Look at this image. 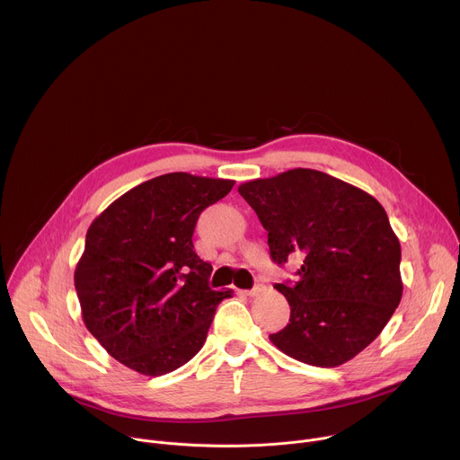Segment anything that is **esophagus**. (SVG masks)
<instances>
[{
  "instance_id": "1",
  "label": "esophagus",
  "mask_w": 460,
  "mask_h": 460,
  "mask_svg": "<svg viewBox=\"0 0 460 460\" xmlns=\"http://www.w3.org/2000/svg\"><path fill=\"white\" fill-rule=\"evenodd\" d=\"M264 289H266V288H264V284H256L252 289H247V291H245V295H247V296H258V295H260L261 291H264Z\"/></svg>"
}]
</instances>
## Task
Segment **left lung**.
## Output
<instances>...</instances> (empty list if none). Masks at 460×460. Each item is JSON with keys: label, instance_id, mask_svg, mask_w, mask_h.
<instances>
[{"label": "left lung", "instance_id": "8db88e82", "mask_svg": "<svg viewBox=\"0 0 460 460\" xmlns=\"http://www.w3.org/2000/svg\"><path fill=\"white\" fill-rule=\"evenodd\" d=\"M268 231L273 261L298 256L296 282L277 284L291 307L271 342L309 366L335 367L367 348L402 296L401 243L362 189L314 169L238 187Z\"/></svg>", "mask_w": 460, "mask_h": 460}]
</instances>
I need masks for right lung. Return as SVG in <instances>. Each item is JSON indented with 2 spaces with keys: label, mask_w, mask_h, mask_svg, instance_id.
I'll return each mask as SVG.
<instances>
[{
  "label": "right lung",
  "mask_w": 460,
  "mask_h": 460,
  "mask_svg": "<svg viewBox=\"0 0 460 460\" xmlns=\"http://www.w3.org/2000/svg\"><path fill=\"white\" fill-rule=\"evenodd\" d=\"M233 180L169 172L127 190L89 227L75 271L84 322L123 366L165 375L199 353L217 305L213 266L194 251L200 213Z\"/></svg>",
  "instance_id": "right-lung-1"
}]
</instances>
